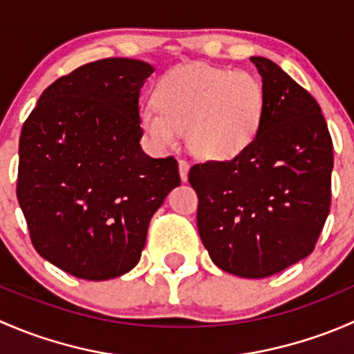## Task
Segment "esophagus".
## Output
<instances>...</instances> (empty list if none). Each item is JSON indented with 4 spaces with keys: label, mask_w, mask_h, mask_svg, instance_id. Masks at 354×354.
Wrapping results in <instances>:
<instances>
[{
    "label": "esophagus",
    "mask_w": 354,
    "mask_h": 354,
    "mask_svg": "<svg viewBox=\"0 0 354 354\" xmlns=\"http://www.w3.org/2000/svg\"><path fill=\"white\" fill-rule=\"evenodd\" d=\"M178 167H180L181 181H187L188 180V171H190V164H188L185 159H180V160H178Z\"/></svg>",
    "instance_id": "obj_1"
}]
</instances>
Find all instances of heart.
Returning <instances> with one entry per match:
<instances>
[{
  "label": "heart",
  "mask_w": 354,
  "mask_h": 354,
  "mask_svg": "<svg viewBox=\"0 0 354 354\" xmlns=\"http://www.w3.org/2000/svg\"><path fill=\"white\" fill-rule=\"evenodd\" d=\"M156 104L138 113L140 128L157 151L185 142L205 160H231L255 142L266 111L259 77L246 70L203 63L173 68L154 91Z\"/></svg>",
  "instance_id": "b5f03b06"
}]
</instances>
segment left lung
<instances>
[{"mask_svg":"<svg viewBox=\"0 0 354 354\" xmlns=\"http://www.w3.org/2000/svg\"><path fill=\"white\" fill-rule=\"evenodd\" d=\"M266 111L255 142L226 162L195 164L202 243L219 269L262 279L315 248L329 216L332 138L315 99L270 59L252 56Z\"/></svg>","mask_w":354,"mask_h":354,"instance_id":"8db88e82","label":"left lung"}]
</instances>
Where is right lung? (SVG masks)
Instances as JSON below:
<instances>
[{
    "instance_id": "obj_1",
    "label": "right lung",
    "mask_w": 354,
    "mask_h": 354,
    "mask_svg": "<svg viewBox=\"0 0 354 354\" xmlns=\"http://www.w3.org/2000/svg\"><path fill=\"white\" fill-rule=\"evenodd\" d=\"M149 63L106 58L58 78L25 120L17 198L39 255L106 281L138 263L152 216L180 185L174 157L140 147Z\"/></svg>"
}]
</instances>
